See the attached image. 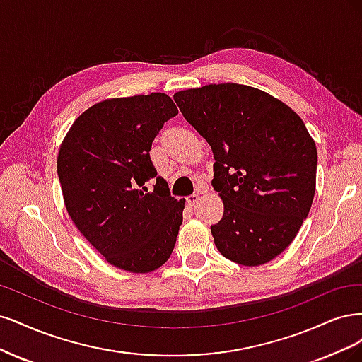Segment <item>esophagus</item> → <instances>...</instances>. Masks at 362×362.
Listing matches in <instances>:
<instances>
[{
  "instance_id": "esophagus-1",
  "label": "esophagus",
  "mask_w": 362,
  "mask_h": 362,
  "mask_svg": "<svg viewBox=\"0 0 362 362\" xmlns=\"http://www.w3.org/2000/svg\"><path fill=\"white\" fill-rule=\"evenodd\" d=\"M198 202V194H192V195H189V197H186V203H188V206H194L195 203Z\"/></svg>"
}]
</instances>
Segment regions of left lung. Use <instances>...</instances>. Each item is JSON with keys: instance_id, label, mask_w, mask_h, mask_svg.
<instances>
[{"instance_id": "8db88e82", "label": "left lung", "mask_w": 362, "mask_h": 362, "mask_svg": "<svg viewBox=\"0 0 362 362\" xmlns=\"http://www.w3.org/2000/svg\"><path fill=\"white\" fill-rule=\"evenodd\" d=\"M214 151L224 215L211 227L218 251L260 266L293 242L316 192L317 148L299 115L269 93L235 83L174 95Z\"/></svg>"}]
</instances>
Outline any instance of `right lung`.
<instances>
[{"label":"right lung","mask_w":362,"mask_h":362,"mask_svg":"<svg viewBox=\"0 0 362 362\" xmlns=\"http://www.w3.org/2000/svg\"><path fill=\"white\" fill-rule=\"evenodd\" d=\"M179 112L165 93L98 102L74 122L57 158L67 214L110 264L148 274L173 252L185 200L170 195L148 151ZM155 178L153 192L142 185ZM143 187V190H139Z\"/></svg>","instance_id":"obj_1"}]
</instances>
